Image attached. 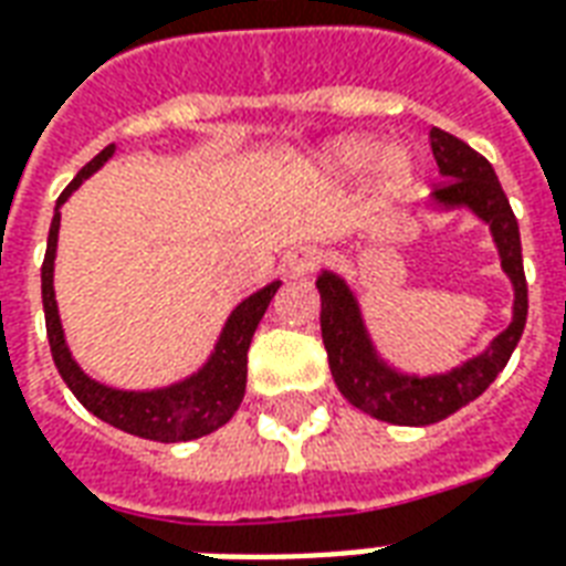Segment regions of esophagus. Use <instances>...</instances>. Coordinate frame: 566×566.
Segmentation results:
<instances>
[{
    "label": "esophagus",
    "instance_id": "obj_1",
    "mask_svg": "<svg viewBox=\"0 0 566 566\" xmlns=\"http://www.w3.org/2000/svg\"><path fill=\"white\" fill-rule=\"evenodd\" d=\"M321 261H324V251L315 249V245H300V249L287 251V254H284L282 266L287 275L300 279V275H308V272L315 270Z\"/></svg>",
    "mask_w": 566,
    "mask_h": 566
}]
</instances>
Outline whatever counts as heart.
Wrapping results in <instances>:
<instances>
[{"mask_svg": "<svg viewBox=\"0 0 566 566\" xmlns=\"http://www.w3.org/2000/svg\"><path fill=\"white\" fill-rule=\"evenodd\" d=\"M371 165H375L378 188L387 195L405 191L417 177V158L411 149H405V146L380 149L378 140H371V137H342L321 153V167L336 177L359 174Z\"/></svg>", "mask_w": 566, "mask_h": 566, "instance_id": "1", "label": "heart"}]
</instances>
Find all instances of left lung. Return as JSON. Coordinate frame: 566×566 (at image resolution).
<instances>
[{"label":"left lung","instance_id":"8db88e82","mask_svg":"<svg viewBox=\"0 0 566 566\" xmlns=\"http://www.w3.org/2000/svg\"><path fill=\"white\" fill-rule=\"evenodd\" d=\"M429 140L443 177L441 186L432 191L429 207L438 212L468 209L489 224L501 270L513 284V317L504 333L489 342L483 354L464 359L462 366L438 375H411L389 366L378 354L354 287L338 272H321L315 282L321 294V336L338 392L363 413L392 426H432L447 420L476 396H483L489 384L504 371L510 354L516 350L528 317V284L522 270L518 221L495 170L483 155L441 128H432Z\"/></svg>","mask_w":566,"mask_h":566}]
</instances>
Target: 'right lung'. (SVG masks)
Returning a JSON list of instances; mask_svg holds the SVG:
<instances>
[{
  "label": "right lung",
  "instance_id": "1",
  "mask_svg": "<svg viewBox=\"0 0 566 566\" xmlns=\"http://www.w3.org/2000/svg\"><path fill=\"white\" fill-rule=\"evenodd\" d=\"M113 153H116V146H104L102 153L71 179L69 188L56 200V212L50 221L48 254L41 263V300H44L50 354H53V363L60 368L62 380L69 384L71 392L98 420L111 422L116 429L137 434V438H146V441H195V438H203V434L221 429L240 408L242 396H245V375H249L251 336H254L266 305L275 296V291L282 287V282H270L258 294L245 296L230 312V317L221 326L216 350L186 380L158 389H116L90 378L74 363L69 345H65L60 308H56V291H53V261H56V242H60V207L71 198V191L83 186V179H90L107 158H113Z\"/></svg>",
  "mask_w": 566,
  "mask_h": 566
}]
</instances>
